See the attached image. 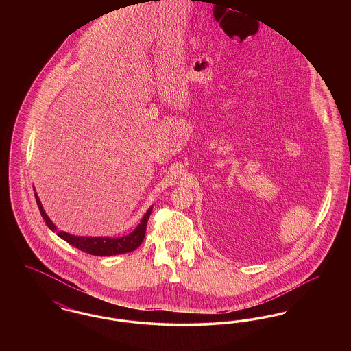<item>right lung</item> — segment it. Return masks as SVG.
<instances>
[{
    "instance_id": "right-lung-1",
    "label": "right lung",
    "mask_w": 351,
    "mask_h": 351,
    "mask_svg": "<svg viewBox=\"0 0 351 351\" xmlns=\"http://www.w3.org/2000/svg\"><path fill=\"white\" fill-rule=\"evenodd\" d=\"M35 200H36L42 217L46 221V225L50 228L52 232H55L62 239H64L73 247L84 251L86 254H90V255H96V256H112V255L125 254V252H130V251L138 249L141 246V243L143 242V238H145V234H146L147 221H149L151 212H152V206H150V209L146 212V215L142 218L141 223L135 228V230H133L130 234H128V235L119 237V238L80 237V235L77 237V235H72V234H68L66 232H58L56 226L52 223L50 217L46 215L45 209L42 206V202L39 200L36 193H35Z\"/></svg>"
}]
</instances>
